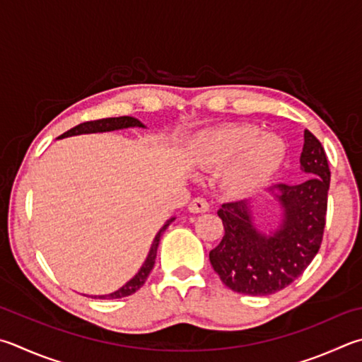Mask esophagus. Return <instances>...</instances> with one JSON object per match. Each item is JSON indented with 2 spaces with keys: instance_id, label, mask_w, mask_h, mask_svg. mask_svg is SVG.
<instances>
[{
  "instance_id": "esophagus-1",
  "label": "esophagus",
  "mask_w": 362,
  "mask_h": 362,
  "mask_svg": "<svg viewBox=\"0 0 362 362\" xmlns=\"http://www.w3.org/2000/svg\"><path fill=\"white\" fill-rule=\"evenodd\" d=\"M188 210L193 214H204L209 210V202L204 198H194L192 202H189Z\"/></svg>"
}]
</instances>
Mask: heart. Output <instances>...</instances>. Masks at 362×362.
<instances>
[{
	"instance_id": "b5f03b06",
	"label": "heart",
	"mask_w": 362,
	"mask_h": 362,
	"mask_svg": "<svg viewBox=\"0 0 362 362\" xmlns=\"http://www.w3.org/2000/svg\"><path fill=\"white\" fill-rule=\"evenodd\" d=\"M285 156L277 136L259 134L252 124H229L199 134L192 144V160L204 169L225 168L234 193L250 192L271 179Z\"/></svg>"
}]
</instances>
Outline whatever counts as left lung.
<instances>
[{
  "mask_svg": "<svg viewBox=\"0 0 362 362\" xmlns=\"http://www.w3.org/2000/svg\"><path fill=\"white\" fill-rule=\"evenodd\" d=\"M300 168L308 175L298 185L277 187L285 215L271 235L253 226L247 201H229L218 210L225 235L209 253L210 264L229 290L269 296L304 274L323 240L331 170L325 148L310 131L304 133Z\"/></svg>",
  "mask_w": 362,
  "mask_h": 362,
  "instance_id": "left-lung-1",
  "label": "left lung"
}]
</instances>
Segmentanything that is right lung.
I'll use <instances>...</instances> for the list:
<instances>
[{
  "label": "right lung",
  "instance_id": "1",
  "mask_svg": "<svg viewBox=\"0 0 362 362\" xmlns=\"http://www.w3.org/2000/svg\"><path fill=\"white\" fill-rule=\"evenodd\" d=\"M129 127H144V124L136 120L133 117H114V118H100V120H90V122H83L81 124H77V127L71 128L66 133H63L60 137H68V136H76V134H85V133H104V131H114V129H122V128H129ZM174 221V218H170L166 221V225H164L160 233L156 234V238L152 244V248H150V253L147 256L146 262H144V266L141 267V271L136 274L134 279H131L127 285L122 286L120 290L112 293V294H107V296H95V298H100V299H120V298H127V296L134 294L139 288H142V285L146 284V280L148 279L150 272H152V269L155 266V258H156V250H158L160 245V240H161V235L163 233L166 231V228L170 225V223Z\"/></svg>",
  "mask_w": 362,
  "mask_h": 362
}]
</instances>
